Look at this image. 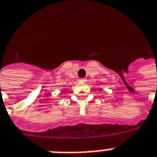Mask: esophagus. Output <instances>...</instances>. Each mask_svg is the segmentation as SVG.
Masks as SVG:
<instances>
[{"instance_id": "esophagus-1", "label": "esophagus", "mask_w": 157, "mask_h": 157, "mask_svg": "<svg viewBox=\"0 0 157 157\" xmlns=\"http://www.w3.org/2000/svg\"><path fill=\"white\" fill-rule=\"evenodd\" d=\"M78 81L81 82H86V78H79Z\"/></svg>"}]
</instances>
